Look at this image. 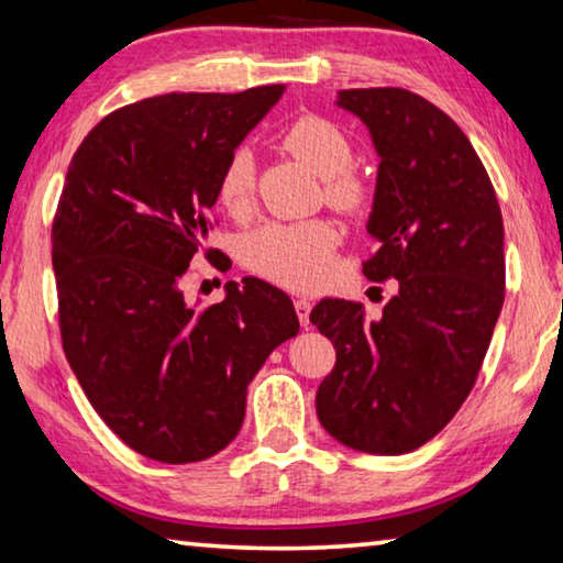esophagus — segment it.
Masks as SVG:
<instances>
[{
	"instance_id": "obj_1",
	"label": "esophagus",
	"mask_w": 563,
	"mask_h": 563,
	"mask_svg": "<svg viewBox=\"0 0 563 563\" xmlns=\"http://www.w3.org/2000/svg\"><path fill=\"white\" fill-rule=\"evenodd\" d=\"M310 308H313V302H310L308 298H298L296 300V313H298V320L300 325H310Z\"/></svg>"
}]
</instances>
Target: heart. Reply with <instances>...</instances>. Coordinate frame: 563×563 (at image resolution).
I'll return each mask as SVG.
<instances>
[{
  "instance_id": "obj_1",
  "label": "heart",
  "mask_w": 563,
  "mask_h": 563,
  "mask_svg": "<svg viewBox=\"0 0 563 563\" xmlns=\"http://www.w3.org/2000/svg\"><path fill=\"white\" fill-rule=\"evenodd\" d=\"M283 145L325 180L328 202L341 210H358L368 198V187L355 177L353 140L333 120L302 114L283 132ZM255 192V159L247 147H238L220 173L218 195L222 208L240 216L250 208ZM338 233L323 220L267 222L247 238L245 261L265 278L285 288L306 290L323 283L333 271Z\"/></svg>"
}]
</instances>
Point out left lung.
Returning <instances> with one entry per match:
<instances>
[{"label":"left lung","instance_id":"1","mask_svg":"<svg viewBox=\"0 0 563 563\" xmlns=\"http://www.w3.org/2000/svg\"><path fill=\"white\" fill-rule=\"evenodd\" d=\"M378 153L365 230L378 250L368 280H398L383 316L323 298L310 323L333 341L335 368L316 396L338 443L376 456L421 449L456 416L504 306V220L468 137L439 107L398 87L341 89Z\"/></svg>","mask_w":563,"mask_h":563}]
</instances>
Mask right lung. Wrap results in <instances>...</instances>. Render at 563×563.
Returning <instances> with one entry per match:
<instances>
[{
	"label": "right lung",
	"mask_w": 563,
	"mask_h": 563,
	"mask_svg": "<svg viewBox=\"0 0 563 563\" xmlns=\"http://www.w3.org/2000/svg\"><path fill=\"white\" fill-rule=\"evenodd\" d=\"M283 92L150 97L107 114L67 167L52 225L62 345L102 421L153 461L225 449L250 380L300 330L292 300L253 275L202 310L180 288L222 167Z\"/></svg>",
	"instance_id": "add662e5"
}]
</instances>
